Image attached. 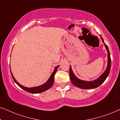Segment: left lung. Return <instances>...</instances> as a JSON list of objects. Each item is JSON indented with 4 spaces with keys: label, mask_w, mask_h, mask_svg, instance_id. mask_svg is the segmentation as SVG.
I'll use <instances>...</instances> for the list:
<instances>
[{
    "label": "left lung",
    "mask_w": 120,
    "mask_h": 120,
    "mask_svg": "<svg viewBox=\"0 0 120 120\" xmlns=\"http://www.w3.org/2000/svg\"><path fill=\"white\" fill-rule=\"evenodd\" d=\"M100 37L102 39V41L104 42L105 46L106 49L108 53V56H107V66L106 69L105 71V72L101 75L99 78L95 80L94 81H86L84 80H81L77 78L72 72V69H71V66H70L69 69V75H70V79L71 81L74 85L76 87L81 88L82 89H95L101 85L105 81L106 78L108 76L109 72H110V69H111V60L110 57V54L109 51V48L105 43L104 42V39L102 38V36L100 35Z\"/></svg>",
    "instance_id": "obj_1"
}]
</instances>
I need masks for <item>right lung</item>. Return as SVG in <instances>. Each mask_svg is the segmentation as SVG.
Segmentation results:
<instances>
[{
    "label": "right lung",
    "mask_w": 120,
    "mask_h": 120,
    "mask_svg": "<svg viewBox=\"0 0 120 120\" xmlns=\"http://www.w3.org/2000/svg\"><path fill=\"white\" fill-rule=\"evenodd\" d=\"M59 66H59H56L55 68V69H54V71H53L52 74L51 75L49 79H48V80L46 82L40 86H36V87H30V88L26 87H25V86H23L22 85L20 84L19 83L15 80V79L14 78V76L13 75V74H12L11 71V69H10V72H11L12 78H13L14 81H15V82L20 87L22 88V89H23L24 90L26 91V92H29V93L38 94V93H41V92H42L44 91H46L47 90H48V89H49L53 85V84H54V76H55V74H56V72L57 71V68H58Z\"/></svg>",
    "instance_id": "right-lung-1"
}]
</instances>
